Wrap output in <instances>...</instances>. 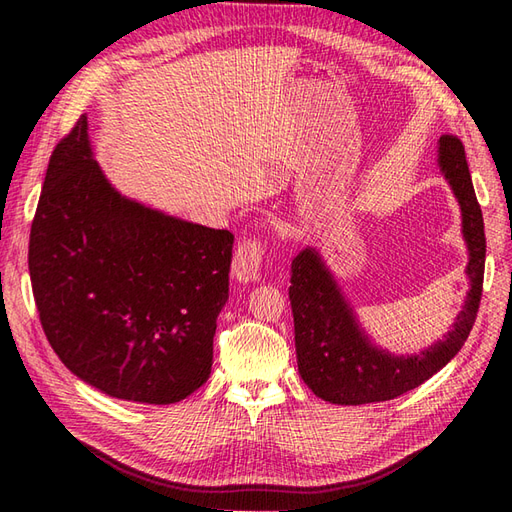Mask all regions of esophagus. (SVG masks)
<instances>
[{
  "mask_svg": "<svg viewBox=\"0 0 512 512\" xmlns=\"http://www.w3.org/2000/svg\"><path fill=\"white\" fill-rule=\"evenodd\" d=\"M265 252H267V241H262L258 237L243 239L237 245L235 258H232V277L239 282L258 280L262 262H265Z\"/></svg>",
  "mask_w": 512,
  "mask_h": 512,
  "instance_id": "34e87169",
  "label": "esophagus"
}]
</instances>
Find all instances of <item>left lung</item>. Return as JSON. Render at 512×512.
<instances>
[{"instance_id": "1", "label": "left lung", "mask_w": 512, "mask_h": 512, "mask_svg": "<svg viewBox=\"0 0 512 512\" xmlns=\"http://www.w3.org/2000/svg\"><path fill=\"white\" fill-rule=\"evenodd\" d=\"M438 162L461 205L463 237L470 252L466 273L472 282L466 305L442 342L414 356H393L376 348L359 329L350 305L318 252L305 247L292 260L288 297L294 316L299 374L324 401L359 406L395 399L438 374L466 344L483 294L485 224L474 194L466 149L457 136H440Z\"/></svg>"}]
</instances>
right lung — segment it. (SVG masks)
Instances as JSON below:
<instances>
[{"mask_svg":"<svg viewBox=\"0 0 512 512\" xmlns=\"http://www.w3.org/2000/svg\"><path fill=\"white\" fill-rule=\"evenodd\" d=\"M232 232L123 198L91 153L87 117L46 168L29 275L51 348L102 393L166 406L211 374Z\"/></svg>","mask_w":512,"mask_h":512,"instance_id":"obj_1","label":"right lung"}]
</instances>
